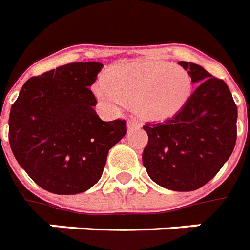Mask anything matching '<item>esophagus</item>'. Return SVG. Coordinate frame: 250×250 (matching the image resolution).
Here are the masks:
<instances>
[{
  "instance_id": "esophagus-1",
  "label": "esophagus",
  "mask_w": 250,
  "mask_h": 250,
  "mask_svg": "<svg viewBox=\"0 0 250 250\" xmlns=\"http://www.w3.org/2000/svg\"><path fill=\"white\" fill-rule=\"evenodd\" d=\"M127 127H128V129L140 128L141 123H140V121H139V119H136V118H129L128 123H127Z\"/></svg>"
}]
</instances>
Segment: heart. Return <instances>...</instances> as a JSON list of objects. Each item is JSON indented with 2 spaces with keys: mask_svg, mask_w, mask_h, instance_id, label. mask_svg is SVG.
I'll return each mask as SVG.
<instances>
[{
  "mask_svg": "<svg viewBox=\"0 0 250 250\" xmlns=\"http://www.w3.org/2000/svg\"><path fill=\"white\" fill-rule=\"evenodd\" d=\"M190 89L192 79L184 68L149 58L110 68L96 85L98 98L109 107L117 110L125 104H135L137 111L148 118L176 113Z\"/></svg>",
  "mask_w": 250,
  "mask_h": 250,
  "instance_id": "1",
  "label": "heart"
}]
</instances>
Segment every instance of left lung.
I'll list each match as a JSON object with an SVG mask.
<instances>
[{
	"label": "left lung",
	"instance_id": "1",
	"mask_svg": "<svg viewBox=\"0 0 250 250\" xmlns=\"http://www.w3.org/2000/svg\"><path fill=\"white\" fill-rule=\"evenodd\" d=\"M179 64L197 88L175 115L143 125L149 137L143 164L158 186L189 192L210 182L232 154L237 107L223 80L196 63Z\"/></svg>",
	"mask_w": 250,
	"mask_h": 250
}]
</instances>
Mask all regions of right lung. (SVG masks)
Wrapping results in <instances>:
<instances>
[{
	"instance_id": "1",
	"label": "right lung",
	"mask_w": 250,
	"mask_h": 250,
	"mask_svg": "<svg viewBox=\"0 0 250 250\" xmlns=\"http://www.w3.org/2000/svg\"><path fill=\"white\" fill-rule=\"evenodd\" d=\"M104 64L74 62L31 78L10 110L9 141L18 164L56 194L85 192L100 180L125 121L104 122L89 89Z\"/></svg>"
}]
</instances>
